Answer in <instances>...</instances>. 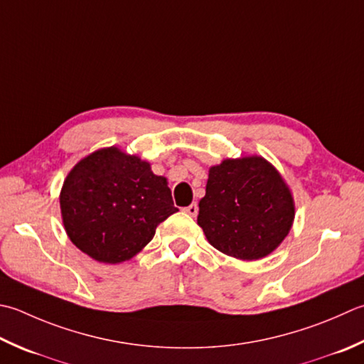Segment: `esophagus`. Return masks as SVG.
I'll return each instance as SVG.
<instances>
[{
  "label": "esophagus",
  "mask_w": 364,
  "mask_h": 364,
  "mask_svg": "<svg viewBox=\"0 0 364 364\" xmlns=\"http://www.w3.org/2000/svg\"><path fill=\"white\" fill-rule=\"evenodd\" d=\"M184 211H186L189 216L196 218V216H197V213H198V205H197V203H191L189 206H186V210H184Z\"/></svg>",
  "instance_id": "obj_1"
}]
</instances>
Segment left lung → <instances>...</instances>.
<instances>
[{"label": "left lung", "mask_w": 364, "mask_h": 364, "mask_svg": "<svg viewBox=\"0 0 364 364\" xmlns=\"http://www.w3.org/2000/svg\"><path fill=\"white\" fill-rule=\"evenodd\" d=\"M295 206L277 170L259 156L225 159L210 168L197 224L218 251L257 260L282 243Z\"/></svg>", "instance_id": "left-lung-1"}]
</instances>
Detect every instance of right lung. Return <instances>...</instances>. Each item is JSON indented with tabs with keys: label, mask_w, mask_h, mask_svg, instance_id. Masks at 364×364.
Listing matches in <instances>:
<instances>
[{
	"label": "right lung",
	"mask_w": 364,
	"mask_h": 364,
	"mask_svg": "<svg viewBox=\"0 0 364 364\" xmlns=\"http://www.w3.org/2000/svg\"><path fill=\"white\" fill-rule=\"evenodd\" d=\"M60 205L70 241L104 263L132 259L153 240L156 227L178 211L166 178L113 146L70 170Z\"/></svg>",
	"instance_id": "obj_1"
}]
</instances>
